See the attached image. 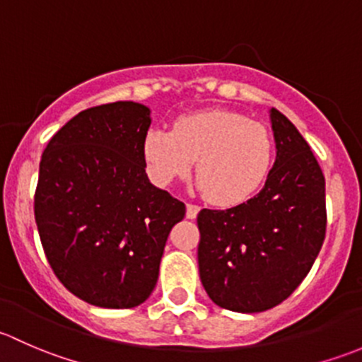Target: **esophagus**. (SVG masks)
I'll return each instance as SVG.
<instances>
[{
  "mask_svg": "<svg viewBox=\"0 0 362 362\" xmlns=\"http://www.w3.org/2000/svg\"><path fill=\"white\" fill-rule=\"evenodd\" d=\"M185 215H187V218H196L198 217V214H199V206L198 204H192V203H187L185 204Z\"/></svg>",
  "mask_w": 362,
  "mask_h": 362,
  "instance_id": "1",
  "label": "esophagus"
}]
</instances>
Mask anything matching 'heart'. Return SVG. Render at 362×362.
Wrapping results in <instances>:
<instances>
[{
  "instance_id": "1",
  "label": "heart",
  "mask_w": 362,
  "mask_h": 362,
  "mask_svg": "<svg viewBox=\"0 0 362 362\" xmlns=\"http://www.w3.org/2000/svg\"><path fill=\"white\" fill-rule=\"evenodd\" d=\"M275 158L268 127L238 112L208 108L178 117L171 131L151 129L144 159L159 187L184 178L196 159L198 189L208 202L235 206L264 184Z\"/></svg>"
}]
</instances>
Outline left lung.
Instances as JSON below:
<instances>
[{
  "mask_svg": "<svg viewBox=\"0 0 362 362\" xmlns=\"http://www.w3.org/2000/svg\"><path fill=\"white\" fill-rule=\"evenodd\" d=\"M269 117L276 159L261 192L198 214L199 279L211 301L231 312H264L289 298L326 238L322 170L294 124L276 108Z\"/></svg>",
  "mask_w": 362,
  "mask_h": 362,
  "instance_id": "obj_1",
  "label": "left lung"
}]
</instances>
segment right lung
<instances>
[{
	"instance_id": "1",
	"label": "right lung",
	"mask_w": 362,
	"mask_h": 362,
	"mask_svg": "<svg viewBox=\"0 0 362 362\" xmlns=\"http://www.w3.org/2000/svg\"><path fill=\"white\" fill-rule=\"evenodd\" d=\"M151 110L134 101L87 108L43 151L35 221L59 282L101 308H133L154 291L168 235L185 204L151 184Z\"/></svg>"
}]
</instances>
